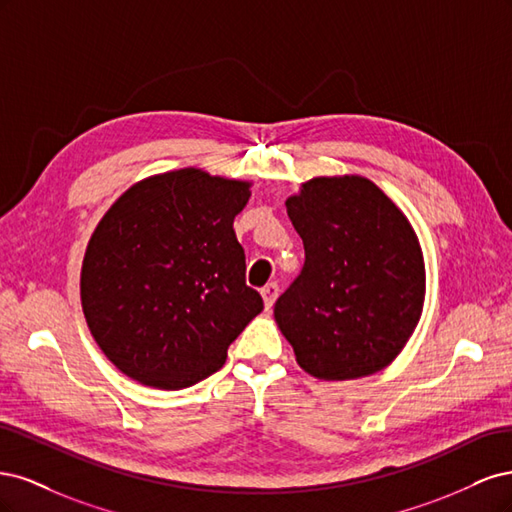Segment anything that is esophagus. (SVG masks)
I'll return each mask as SVG.
<instances>
[{"mask_svg":"<svg viewBox=\"0 0 512 512\" xmlns=\"http://www.w3.org/2000/svg\"><path fill=\"white\" fill-rule=\"evenodd\" d=\"M260 294H262V299H265V307L271 309L273 303H275V299L280 297V286H277L275 282H271V284H267L265 288L260 290Z\"/></svg>","mask_w":512,"mask_h":512,"instance_id":"esophagus-1","label":"esophagus"}]
</instances>
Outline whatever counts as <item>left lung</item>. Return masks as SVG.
<instances>
[{"mask_svg": "<svg viewBox=\"0 0 512 512\" xmlns=\"http://www.w3.org/2000/svg\"><path fill=\"white\" fill-rule=\"evenodd\" d=\"M305 265L275 303L297 363L320 380L376 374L406 346L425 301L410 222L365 177H316L286 200Z\"/></svg>", "mask_w": 512, "mask_h": 512, "instance_id": "8db88e82", "label": "left lung"}]
</instances>
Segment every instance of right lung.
<instances>
[{
    "label": "right lung",
    "mask_w": 512,
    "mask_h": 512,
    "mask_svg": "<svg viewBox=\"0 0 512 512\" xmlns=\"http://www.w3.org/2000/svg\"><path fill=\"white\" fill-rule=\"evenodd\" d=\"M247 198V181L181 168L132 185L106 211L85 252L81 301L123 374L158 389L192 386L224 365L262 312L232 230Z\"/></svg>",
    "instance_id": "right-lung-1"
}]
</instances>
